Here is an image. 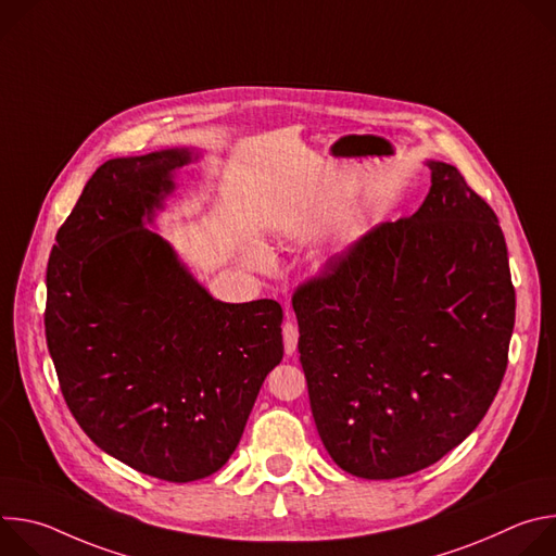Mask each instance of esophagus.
<instances>
[{
	"label": "esophagus",
	"instance_id": "1",
	"mask_svg": "<svg viewBox=\"0 0 556 556\" xmlns=\"http://www.w3.org/2000/svg\"><path fill=\"white\" fill-rule=\"evenodd\" d=\"M281 330H283V350H286V354H288V356H292V354L296 352L299 330H296V326H294L292 321H286Z\"/></svg>",
	"mask_w": 556,
	"mask_h": 556
}]
</instances>
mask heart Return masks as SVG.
<instances>
[{
	"instance_id": "obj_1",
	"label": "heart",
	"mask_w": 556,
	"mask_h": 556,
	"mask_svg": "<svg viewBox=\"0 0 556 556\" xmlns=\"http://www.w3.org/2000/svg\"><path fill=\"white\" fill-rule=\"evenodd\" d=\"M247 260H249L251 266L262 268V270L270 266V253H268L264 247H260V244H255V247H251V249L247 251Z\"/></svg>"
}]
</instances>
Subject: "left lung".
<instances>
[{
	"label": "left lung",
	"instance_id": "obj_1",
	"mask_svg": "<svg viewBox=\"0 0 556 556\" xmlns=\"http://www.w3.org/2000/svg\"><path fill=\"white\" fill-rule=\"evenodd\" d=\"M427 167L412 217L371 228L292 296L316 431L365 480L464 442L508 365L515 288L497 215L453 165Z\"/></svg>",
	"mask_w": 556,
	"mask_h": 556
}]
</instances>
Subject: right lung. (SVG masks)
I'll list each match as a JSON object with an SVG mask.
<instances>
[{"mask_svg":"<svg viewBox=\"0 0 556 556\" xmlns=\"http://www.w3.org/2000/svg\"><path fill=\"white\" fill-rule=\"evenodd\" d=\"M202 151L112 157L56 232L46 341L63 399L108 455L165 482L219 470L283 358L273 299L224 303L178 257L157 211Z\"/></svg>","mask_w":556,"mask_h":556,"instance_id":"right-lung-1","label":"right lung"}]
</instances>
